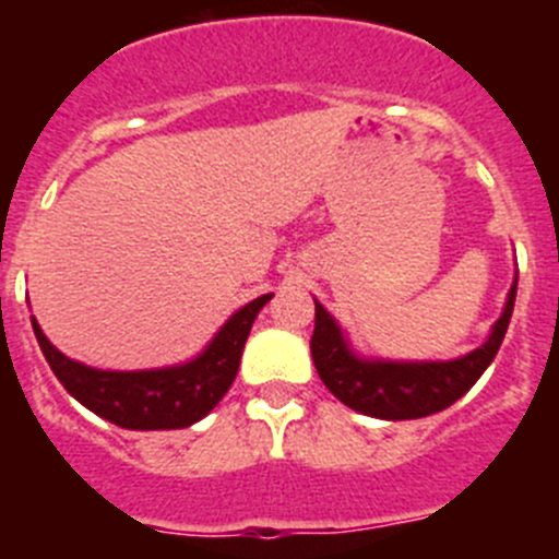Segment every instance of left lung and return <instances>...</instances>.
<instances>
[{
    "label": "left lung",
    "mask_w": 559,
    "mask_h": 559,
    "mask_svg": "<svg viewBox=\"0 0 559 559\" xmlns=\"http://www.w3.org/2000/svg\"><path fill=\"white\" fill-rule=\"evenodd\" d=\"M518 274L507 294L501 316L490 335L473 353L451 360H386L364 358L355 353L347 333L333 316L316 302V328L310 338L316 372L324 386L353 412L378 419H419L453 406L462 394L473 389L484 369L490 367L510 328L515 308Z\"/></svg>",
    "instance_id": "8db88e82"
}]
</instances>
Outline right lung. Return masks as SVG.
Returning <instances> with one entry per match:
<instances>
[{"label":"right lung","mask_w":559,"mask_h":559,"mask_svg":"<svg viewBox=\"0 0 559 559\" xmlns=\"http://www.w3.org/2000/svg\"><path fill=\"white\" fill-rule=\"evenodd\" d=\"M271 296L274 294L257 296L249 305L235 310L195 358L173 367L131 369V372L95 369L67 358L61 349L49 344L36 316L29 322L49 369L81 406L128 431H173L204 419L229 392L251 324Z\"/></svg>","instance_id":"1"}]
</instances>
